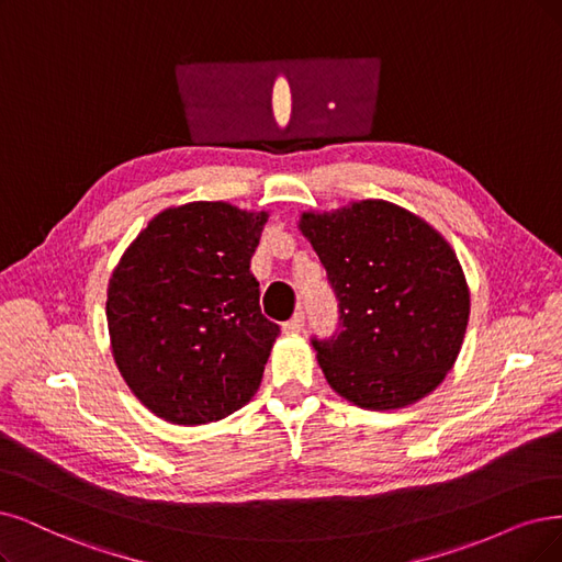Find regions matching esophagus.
I'll use <instances>...</instances> for the list:
<instances>
[{
	"label": "esophagus",
	"mask_w": 562,
	"mask_h": 562,
	"mask_svg": "<svg viewBox=\"0 0 562 562\" xmlns=\"http://www.w3.org/2000/svg\"><path fill=\"white\" fill-rule=\"evenodd\" d=\"M303 326H305V315L296 313L292 319L282 324V330H284V334H301Z\"/></svg>",
	"instance_id": "obj_1"
}]
</instances>
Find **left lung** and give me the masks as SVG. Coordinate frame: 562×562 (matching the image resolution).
<instances>
[{
  "mask_svg": "<svg viewBox=\"0 0 562 562\" xmlns=\"http://www.w3.org/2000/svg\"><path fill=\"white\" fill-rule=\"evenodd\" d=\"M299 228L338 299V334L313 338L330 389L366 409L428 396L453 368L470 317V289L451 245L382 199L303 213Z\"/></svg>",
  "mask_w": 562,
  "mask_h": 562,
  "instance_id": "obj_1",
  "label": "left lung"
}]
</instances>
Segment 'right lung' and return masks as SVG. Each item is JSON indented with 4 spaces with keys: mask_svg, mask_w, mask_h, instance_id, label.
Instances as JSON below:
<instances>
[{
    "mask_svg": "<svg viewBox=\"0 0 562 562\" xmlns=\"http://www.w3.org/2000/svg\"><path fill=\"white\" fill-rule=\"evenodd\" d=\"M266 220L224 201L166 207L117 261L106 299L113 359L159 419L220 422L257 393L280 336L249 270Z\"/></svg>",
    "mask_w": 562,
    "mask_h": 562,
    "instance_id": "1",
    "label": "right lung"
}]
</instances>
